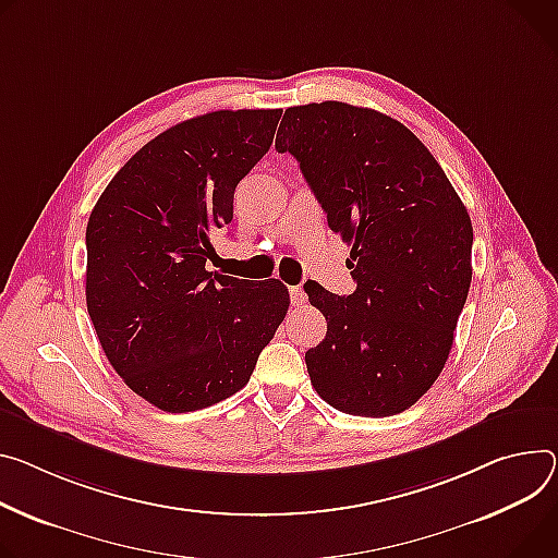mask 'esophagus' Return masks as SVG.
<instances>
[{"label": "esophagus", "mask_w": 558, "mask_h": 558, "mask_svg": "<svg viewBox=\"0 0 558 558\" xmlns=\"http://www.w3.org/2000/svg\"><path fill=\"white\" fill-rule=\"evenodd\" d=\"M289 295H291V305L293 307H302L307 302V293L302 291V287H291L289 289Z\"/></svg>", "instance_id": "esophagus-1"}]
</instances>
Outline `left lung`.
Instances as JSON below:
<instances>
[{"label":"left lung","mask_w":558,"mask_h":558,"mask_svg":"<svg viewBox=\"0 0 558 558\" xmlns=\"http://www.w3.org/2000/svg\"><path fill=\"white\" fill-rule=\"evenodd\" d=\"M278 154L351 244L356 291L305 284L327 336L305 353L318 396L353 416H393L440 376L472 282V220L427 146L398 120L344 102L291 107Z\"/></svg>","instance_id":"8db88e82"}]
</instances>
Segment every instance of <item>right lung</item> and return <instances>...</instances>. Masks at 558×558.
Segmentation results:
<instances>
[{"mask_svg": "<svg viewBox=\"0 0 558 558\" xmlns=\"http://www.w3.org/2000/svg\"><path fill=\"white\" fill-rule=\"evenodd\" d=\"M282 111H214L146 142L86 227V307L109 363L154 408L184 414L240 391L289 310L276 280L207 269L238 182Z\"/></svg>", "mask_w": 558, "mask_h": 558, "instance_id": "add662e5", "label": "right lung"}]
</instances>
